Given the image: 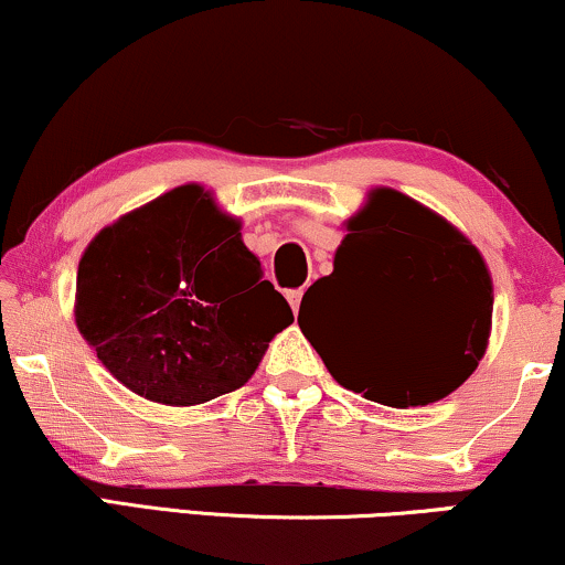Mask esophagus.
I'll use <instances>...</instances> for the list:
<instances>
[{
	"label": "esophagus",
	"mask_w": 565,
	"mask_h": 565,
	"mask_svg": "<svg viewBox=\"0 0 565 565\" xmlns=\"http://www.w3.org/2000/svg\"><path fill=\"white\" fill-rule=\"evenodd\" d=\"M287 299L291 305V310H295V316L299 312V302H302V289H289L287 291Z\"/></svg>",
	"instance_id": "1"
}]
</instances>
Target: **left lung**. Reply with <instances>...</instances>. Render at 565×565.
Masks as SVG:
<instances>
[{
    "mask_svg": "<svg viewBox=\"0 0 565 565\" xmlns=\"http://www.w3.org/2000/svg\"><path fill=\"white\" fill-rule=\"evenodd\" d=\"M333 274L305 291L299 317L340 299L333 327L299 321L344 388L394 409L454 394L488 352L492 278L482 253L440 213L391 188L347 221ZM298 320V318H297Z\"/></svg>",
    "mask_w": 565,
    "mask_h": 565,
    "instance_id": "8db88e82",
    "label": "left lung"
}]
</instances>
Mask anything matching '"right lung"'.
<instances>
[{
    "mask_svg": "<svg viewBox=\"0 0 565 565\" xmlns=\"http://www.w3.org/2000/svg\"><path fill=\"white\" fill-rule=\"evenodd\" d=\"M291 320L242 221L195 182L104 226L77 266V331L125 388L156 404L242 388Z\"/></svg>",
    "mask_w": 565,
    "mask_h": 565,
    "instance_id": "obj_1",
    "label": "right lung"
}]
</instances>
